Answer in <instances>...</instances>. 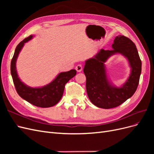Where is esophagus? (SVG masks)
<instances>
[{"instance_id": "1", "label": "esophagus", "mask_w": 154, "mask_h": 154, "mask_svg": "<svg viewBox=\"0 0 154 154\" xmlns=\"http://www.w3.org/2000/svg\"><path fill=\"white\" fill-rule=\"evenodd\" d=\"M82 65H80V64H79V65H78V66L76 67V71L78 72H80L82 71Z\"/></svg>"}]
</instances>
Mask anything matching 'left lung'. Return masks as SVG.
Returning a JSON list of instances; mask_svg holds the SVG:
<instances>
[{"label":"left lung","mask_w":154,"mask_h":154,"mask_svg":"<svg viewBox=\"0 0 154 154\" xmlns=\"http://www.w3.org/2000/svg\"><path fill=\"white\" fill-rule=\"evenodd\" d=\"M116 54L127 58L131 67L130 76L121 87L115 86L108 80L104 65L106 60ZM83 72L88 98L99 108L109 109L122 104L136 92L141 73V61L133 42L119 35L115 38L111 50L101 49L94 57L86 60Z\"/></svg>","instance_id":"1"}]
</instances>
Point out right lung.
Listing matches in <instances>:
<instances>
[{"label": "right lung", "mask_w": 154, "mask_h": 154, "mask_svg": "<svg viewBox=\"0 0 154 154\" xmlns=\"http://www.w3.org/2000/svg\"><path fill=\"white\" fill-rule=\"evenodd\" d=\"M33 36L23 40L18 44L11 62V74L16 91L22 99L36 106L48 108L57 104L63 94L65 85L76 75V71L71 69L67 72H62L58 74L54 80L44 87H31L23 83L18 76L16 62L21 49L24 44L32 38Z\"/></svg>", "instance_id": "obj_1"}]
</instances>
